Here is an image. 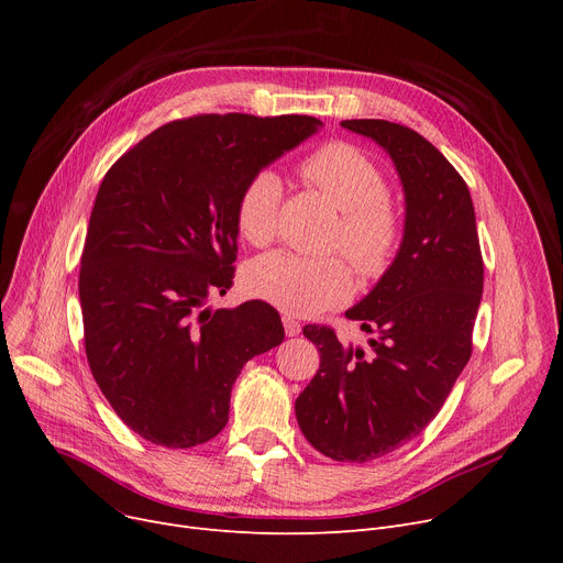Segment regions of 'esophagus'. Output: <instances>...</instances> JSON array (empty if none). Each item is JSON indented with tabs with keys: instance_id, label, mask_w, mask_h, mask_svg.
I'll return each mask as SVG.
<instances>
[{
	"instance_id": "1",
	"label": "esophagus",
	"mask_w": 563,
	"mask_h": 563,
	"mask_svg": "<svg viewBox=\"0 0 563 563\" xmlns=\"http://www.w3.org/2000/svg\"><path fill=\"white\" fill-rule=\"evenodd\" d=\"M283 327H285V333H287L289 338L301 333V323H299L297 319H294V317H289V314H283Z\"/></svg>"
}]
</instances>
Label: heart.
Segmentation results:
<instances>
[{"label":"heart","mask_w":563,"mask_h":563,"mask_svg":"<svg viewBox=\"0 0 563 563\" xmlns=\"http://www.w3.org/2000/svg\"><path fill=\"white\" fill-rule=\"evenodd\" d=\"M312 183L342 212L331 246L342 249L367 280L390 272L404 242V219L390 200L383 168L358 145L333 141L301 164ZM283 183L278 173L255 170L234 200L236 232L253 246L269 244L278 230ZM246 285L276 308L310 317L344 303L353 291V269L340 255L306 257L274 251L251 262Z\"/></svg>","instance_id":"heart-1"}]
</instances>
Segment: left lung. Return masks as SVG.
Returning a JSON list of instances; mask_svg holds the SVG:
<instances>
[{
    "mask_svg": "<svg viewBox=\"0 0 563 563\" xmlns=\"http://www.w3.org/2000/svg\"><path fill=\"white\" fill-rule=\"evenodd\" d=\"M393 157L404 194V242L390 272L346 310L372 333L342 346L331 327H310L319 369L297 399V420L323 456L365 463L390 454L438 416L472 356L484 289L475 207L459 170L422 134L399 123L342 121Z\"/></svg>",
    "mask_w": 563,
    "mask_h": 563,
    "instance_id": "left-lung-1",
    "label": "left lung"
}]
</instances>
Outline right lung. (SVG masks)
Segmentation results:
<instances>
[{
    "label": "right lung",
    "mask_w": 563,
    "mask_h": 563,
    "mask_svg": "<svg viewBox=\"0 0 563 563\" xmlns=\"http://www.w3.org/2000/svg\"><path fill=\"white\" fill-rule=\"evenodd\" d=\"M312 115L198 113L141 139L104 175L79 269L84 349L134 433L168 450L212 440L242 367L285 340L264 301L210 310L232 287L234 200L317 132Z\"/></svg>",
    "instance_id": "right-lung-1"
}]
</instances>
